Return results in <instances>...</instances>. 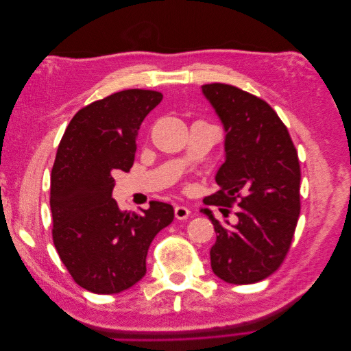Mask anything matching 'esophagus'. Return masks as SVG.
<instances>
[{
	"label": "esophagus",
	"instance_id": "obj_1",
	"mask_svg": "<svg viewBox=\"0 0 351 351\" xmlns=\"http://www.w3.org/2000/svg\"><path fill=\"white\" fill-rule=\"evenodd\" d=\"M174 214H176V218L177 219H187L190 217V209L187 206H183V205H178L176 206L174 209Z\"/></svg>",
	"mask_w": 351,
	"mask_h": 351
}]
</instances>
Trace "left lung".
Segmentation results:
<instances>
[{"label":"left lung","mask_w":351,"mask_h":351,"mask_svg":"<svg viewBox=\"0 0 351 351\" xmlns=\"http://www.w3.org/2000/svg\"><path fill=\"white\" fill-rule=\"evenodd\" d=\"M226 130L219 190L206 205L237 204V224L222 226L205 208L217 232L210 268L230 284L262 281L289 253L300 214V164L289 130L269 105L224 83L202 86Z\"/></svg>","instance_id":"1"}]
</instances>
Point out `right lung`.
Here are the masks:
<instances>
[{"label":"right lung","instance_id":"1","mask_svg":"<svg viewBox=\"0 0 351 351\" xmlns=\"http://www.w3.org/2000/svg\"><path fill=\"white\" fill-rule=\"evenodd\" d=\"M162 93L127 89L73 117L51 173L52 240L61 262L84 290L115 294L146 274V254L174 209L152 200L142 212L121 210L111 197L117 169L130 171L136 137Z\"/></svg>","mask_w":351,"mask_h":351}]
</instances>
